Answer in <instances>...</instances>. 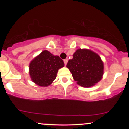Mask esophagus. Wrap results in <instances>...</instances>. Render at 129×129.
<instances>
[{
  "label": "esophagus",
  "instance_id": "esophagus-1",
  "mask_svg": "<svg viewBox=\"0 0 129 129\" xmlns=\"http://www.w3.org/2000/svg\"><path fill=\"white\" fill-rule=\"evenodd\" d=\"M63 62H64L65 65H67V62H68V59H67V58H66V59H65L64 60H63Z\"/></svg>",
  "mask_w": 129,
  "mask_h": 129
}]
</instances>
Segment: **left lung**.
<instances>
[{"label":"left lung","mask_w":129,"mask_h":129,"mask_svg":"<svg viewBox=\"0 0 129 129\" xmlns=\"http://www.w3.org/2000/svg\"><path fill=\"white\" fill-rule=\"evenodd\" d=\"M69 69L74 80L84 87L93 86L102 78L104 63L98 54L88 49H78L68 61Z\"/></svg>","instance_id":"left-lung-1"}]
</instances>
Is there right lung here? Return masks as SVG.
I'll return each instance as SVG.
<instances>
[{
    "mask_svg": "<svg viewBox=\"0 0 129 129\" xmlns=\"http://www.w3.org/2000/svg\"><path fill=\"white\" fill-rule=\"evenodd\" d=\"M63 66V60L45 50L31 61L29 74L33 82L39 86L47 87L55 80L58 70Z\"/></svg>",
    "mask_w": 129,
    "mask_h": 129,
    "instance_id": "right-lung-1",
    "label": "right lung"
}]
</instances>
